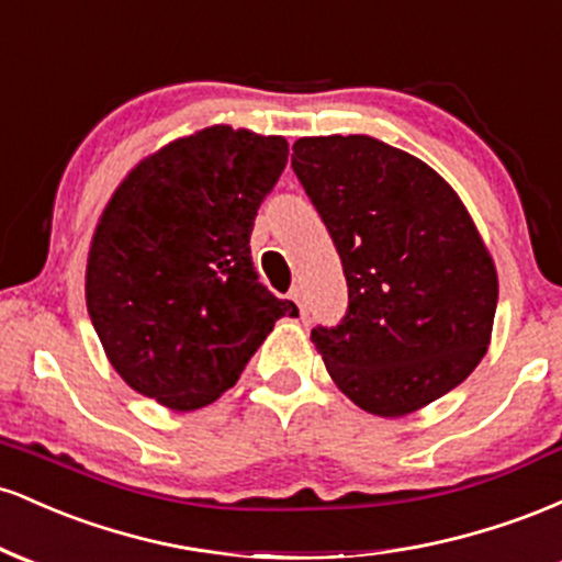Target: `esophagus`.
Returning a JSON list of instances; mask_svg holds the SVG:
<instances>
[{"instance_id": "obj_1", "label": "esophagus", "mask_w": 562, "mask_h": 562, "mask_svg": "<svg viewBox=\"0 0 562 562\" xmlns=\"http://www.w3.org/2000/svg\"><path fill=\"white\" fill-rule=\"evenodd\" d=\"M288 295H290V301H295V306H299V312L303 317V314H306V299H303V290L299 285H293V288H290Z\"/></svg>"}]
</instances>
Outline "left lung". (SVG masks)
Instances as JSON below:
<instances>
[{"label":"left lung","mask_w":562,"mask_h":562,"mask_svg":"<svg viewBox=\"0 0 562 562\" xmlns=\"http://www.w3.org/2000/svg\"><path fill=\"white\" fill-rule=\"evenodd\" d=\"M293 171L348 282L338 327H314L327 372L378 417L423 409L479 367L496 267L465 203L420 158L367 134L301 137Z\"/></svg>","instance_id":"left-lung-1"}]
</instances>
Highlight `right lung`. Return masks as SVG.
<instances>
[{
	"instance_id": "right-lung-1",
	"label": "right lung",
	"mask_w": 562,
	"mask_h": 562,
	"mask_svg": "<svg viewBox=\"0 0 562 562\" xmlns=\"http://www.w3.org/2000/svg\"><path fill=\"white\" fill-rule=\"evenodd\" d=\"M288 164L285 137L209 126L142 158L108 200L87 259V308L113 370L173 412L232 389L280 317L250 232Z\"/></svg>"
}]
</instances>
